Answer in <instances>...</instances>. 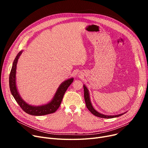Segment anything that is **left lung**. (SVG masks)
I'll return each instance as SVG.
<instances>
[{
    "instance_id": "obj_1",
    "label": "left lung",
    "mask_w": 148,
    "mask_h": 148,
    "mask_svg": "<svg viewBox=\"0 0 148 148\" xmlns=\"http://www.w3.org/2000/svg\"><path fill=\"white\" fill-rule=\"evenodd\" d=\"M83 89H84V101L85 103H86V107L88 108V109L94 115L97 116V117L101 118H107V119H109V118H116V117H119V116L125 114V113H122L118 115H113V116H107V115H104L101 113H99L97 111H96L94 107H92V104L90 103V98H89V91L87 88L84 86H83Z\"/></svg>"
}]
</instances>
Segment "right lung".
I'll return each mask as SVG.
<instances>
[{
    "label": "right lung",
    "mask_w": 148,
    "mask_h": 148,
    "mask_svg": "<svg viewBox=\"0 0 148 148\" xmlns=\"http://www.w3.org/2000/svg\"><path fill=\"white\" fill-rule=\"evenodd\" d=\"M22 53V51H20L17 55L16 58H15L12 66L10 74V79H9V83H10V88L11 94L14 97V99L16 101L18 104L22 108V110L29 114L30 115L34 116H42L45 114H49L50 113H53L55 112L59 107L62 100L63 99L64 95L68 87L70 86L74 79L71 78L68 79L64 82L62 83L57 90L56 94L54 95L53 99L51 101L47 104L34 107L27 104L26 102L23 101L20 96L18 94L16 88V83H15V74H16V66L17 64L18 59Z\"/></svg>",
    "instance_id": "right-lung-1"
}]
</instances>
